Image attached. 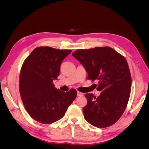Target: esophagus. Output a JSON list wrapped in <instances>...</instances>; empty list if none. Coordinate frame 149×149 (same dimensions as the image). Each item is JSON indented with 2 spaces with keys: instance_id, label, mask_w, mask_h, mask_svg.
I'll return each instance as SVG.
<instances>
[{
  "instance_id": "1",
  "label": "esophagus",
  "mask_w": 149,
  "mask_h": 149,
  "mask_svg": "<svg viewBox=\"0 0 149 149\" xmlns=\"http://www.w3.org/2000/svg\"><path fill=\"white\" fill-rule=\"evenodd\" d=\"M77 96H83V93L78 91V92H77Z\"/></svg>"
}]
</instances>
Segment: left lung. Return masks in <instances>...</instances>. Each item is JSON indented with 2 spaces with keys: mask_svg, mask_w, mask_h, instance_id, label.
I'll use <instances>...</instances> for the list:
<instances>
[{
  "mask_svg": "<svg viewBox=\"0 0 149 149\" xmlns=\"http://www.w3.org/2000/svg\"><path fill=\"white\" fill-rule=\"evenodd\" d=\"M81 64L95 88L101 91L97 97L85 94L88 103L83 109L84 119L96 127L114 124L124 112L131 90V76L125 58L113 48L96 47L78 49L72 53Z\"/></svg>",
  "mask_w": 149,
  "mask_h": 149,
  "instance_id": "left-lung-1",
  "label": "left lung"
}]
</instances>
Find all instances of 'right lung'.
<instances>
[{
    "label": "right lung",
    "mask_w": 149,
    "mask_h": 149,
    "mask_svg": "<svg viewBox=\"0 0 149 149\" xmlns=\"http://www.w3.org/2000/svg\"><path fill=\"white\" fill-rule=\"evenodd\" d=\"M71 52L48 47L35 48L22 66L19 90L25 109L35 120L52 124L65 115L76 97V89L66 93L55 88L62 61Z\"/></svg>",
    "instance_id": "1"
}]
</instances>
